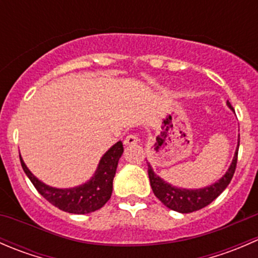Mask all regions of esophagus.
<instances>
[{
    "label": "esophagus",
    "mask_w": 258,
    "mask_h": 258,
    "mask_svg": "<svg viewBox=\"0 0 258 258\" xmlns=\"http://www.w3.org/2000/svg\"><path fill=\"white\" fill-rule=\"evenodd\" d=\"M123 142L126 146L137 145L140 142V139L136 134H131V135H128V136H126V139H124Z\"/></svg>",
    "instance_id": "obj_1"
}]
</instances>
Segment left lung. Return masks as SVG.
Returning a JSON list of instances; mask_svg holds the SVG:
<instances>
[{
    "instance_id": "obj_1",
    "label": "left lung",
    "mask_w": 258,
    "mask_h": 258,
    "mask_svg": "<svg viewBox=\"0 0 258 258\" xmlns=\"http://www.w3.org/2000/svg\"><path fill=\"white\" fill-rule=\"evenodd\" d=\"M227 106L231 110L235 111L228 101ZM238 146H240V136H238L237 150H236L232 163H231V166L228 167L227 172L225 173V176H222V177L218 179L217 182L212 183L211 186L204 187V188L187 189L178 188V187L172 186L171 183H167L166 181H163L160 176L156 175V173L153 172L150 163L147 162L148 177H150V183L151 187H152L153 194H155V196L157 197L166 207H168L170 210L177 211V212L189 213L204 209V207L210 205L213 200L217 199V197L225 191V188L228 186V183H230L231 179H232L233 175H235L236 165H237Z\"/></svg>"
}]
</instances>
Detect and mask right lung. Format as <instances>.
Wrapping results in <instances>:
<instances>
[{"instance_id":"right-lung-1","label":"right lung","mask_w":258,"mask_h":258,"mask_svg":"<svg viewBox=\"0 0 258 258\" xmlns=\"http://www.w3.org/2000/svg\"><path fill=\"white\" fill-rule=\"evenodd\" d=\"M123 153V145L121 141L114 144L101 158L95 175L90 181L72 188H54L43 183L32 175L20 156L23 171L36 187L41 196L56 206L57 209L69 213L86 215L100 210L112 195V182L116 175L119 157Z\"/></svg>"}]
</instances>
